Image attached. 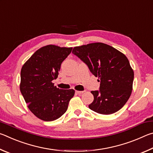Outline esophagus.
<instances>
[{
  "instance_id": "1",
  "label": "esophagus",
  "mask_w": 153,
  "mask_h": 153,
  "mask_svg": "<svg viewBox=\"0 0 153 153\" xmlns=\"http://www.w3.org/2000/svg\"><path fill=\"white\" fill-rule=\"evenodd\" d=\"M76 92L78 94H83V93H84V91H78V90H76Z\"/></svg>"
}]
</instances>
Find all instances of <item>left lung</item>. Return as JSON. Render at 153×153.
Wrapping results in <instances>:
<instances>
[{"label": "left lung", "mask_w": 153, "mask_h": 153, "mask_svg": "<svg viewBox=\"0 0 153 153\" xmlns=\"http://www.w3.org/2000/svg\"><path fill=\"white\" fill-rule=\"evenodd\" d=\"M72 53L87 65L100 82L99 90L91 91L94 100L88 107L102 115L120 110L131 94L134 76L126 56L101 42L76 46Z\"/></svg>", "instance_id": "8db88e82"}]
</instances>
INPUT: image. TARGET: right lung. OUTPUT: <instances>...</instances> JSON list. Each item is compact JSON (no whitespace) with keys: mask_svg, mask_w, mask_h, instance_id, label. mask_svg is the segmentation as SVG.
<instances>
[{"mask_svg":"<svg viewBox=\"0 0 153 153\" xmlns=\"http://www.w3.org/2000/svg\"><path fill=\"white\" fill-rule=\"evenodd\" d=\"M72 48L47 45L38 49L21 70L20 91L33 115L45 121L61 117L66 112L73 89H59L52 81L57 78L61 65Z\"/></svg>","mask_w":153,"mask_h":153,"instance_id":"1","label":"right lung"}]
</instances>
